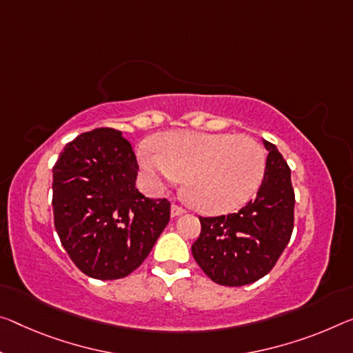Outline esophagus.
I'll list each match as a JSON object with an SVG mask.
<instances>
[{"label":"esophagus","instance_id":"esophagus-1","mask_svg":"<svg viewBox=\"0 0 353 353\" xmlns=\"http://www.w3.org/2000/svg\"><path fill=\"white\" fill-rule=\"evenodd\" d=\"M182 214H185V209H183V207L177 205V204H172L171 205V216H179V215H182Z\"/></svg>","mask_w":353,"mask_h":353}]
</instances>
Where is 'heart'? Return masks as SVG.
<instances>
[{"label": "heart", "mask_w": 353, "mask_h": 353, "mask_svg": "<svg viewBox=\"0 0 353 353\" xmlns=\"http://www.w3.org/2000/svg\"><path fill=\"white\" fill-rule=\"evenodd\" d=\"M138 161L157 185L183 179V198L203 214H226L259 188L265 152L254 138L223 132L179 130L138 149Z\"/></svg>", "instance_id": "obj_1"}]
</instances>
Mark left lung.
Wrapping results in <instances>:
<instances>
[{
	"label": "left lung",
	"instance_id": "left-lung-1",
	"mask_svg": "<svg viewBox=\"0 0 353 353\" xmlns=\"http://www.w3.org/2000/svg\"><path fill=\"white\" fill-rule=\"evenodd\" d=\"M264 146L268 155L256 198L237 214L199 216L201 234L192 253L205 275L221 286H245L265 276L292 236L290 168L275 144L264 139Z\"/></svg>",
	"mask_w": 353,
	"mask_h": 353
}]
</instances>
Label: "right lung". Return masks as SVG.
Wrapping results in <instances>:
<instances>
[{"label":"right lung","instance_id":"add662e5","mask_svg":"<svg viewBox=\"0 0 353 353\" xmlns=\"http://www.w3.org/2000/svg\"><path fill=\"white\" fill-rule=\"evenodd\" d=\"M137 176L135 152L114 128L81 133L59 154L53 166L54 228L85 275H130L170 221V201L139 193Z\"/></svg>","mask_w":353,"mask_h":353}]
</instances>
